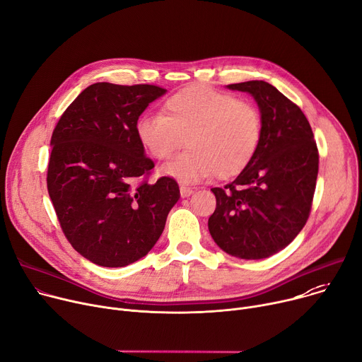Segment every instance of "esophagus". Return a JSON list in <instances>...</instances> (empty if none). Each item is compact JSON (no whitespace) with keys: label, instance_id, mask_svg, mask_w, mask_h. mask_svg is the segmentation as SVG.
<instances>
[{"label":"esophagus","instance_id":"esophagus-1","mask_svg":"<svg viewBox=\"0 0 362 362\" xmlns=\"http://www.w3.org/2000/svg\"><path fill=\"white\" fill-rule=\"evenodd\" d=\"M180 192H181V197L184 199V197H189L191 194L194 192V189H192V188H189V187L181 185V187H180Z\"/></svg>","mask_w":362,"mask_h":362}]
</instances>
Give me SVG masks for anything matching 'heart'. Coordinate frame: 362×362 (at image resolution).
<instances>
[{"instance_id":"1","label":"heart","mask_w":362,"mask_h":362,"mask_svg":"<svg viewBox=\"0 0 362 362\" xmlns=\"http://www.w3.org/2000/svg\"><path fill=\"white\" fill-rule=\"evenodd\" d=\"M134 132L153 159H168L185 141L187 152L160 166L162 177L194 184L240 174L252 160L262 134L259 111L233 95L196 86L163 103L162 113H145Z\"/></svg>"}]
</instances>
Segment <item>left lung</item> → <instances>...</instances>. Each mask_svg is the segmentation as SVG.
I'll list each match as a JSON object with an SVG mask.
<instances>
[{
	"mask_svg": "<svg viewBox=\"0 0 362 362\" xmlns=\"http://www.w3.org/2000/svg\"><path fill=\"white\" fill-rule=\"evenodd\" d=\"M259 107L262 134L246 168L225 188H211L209 230L220 249L242 259L280 252L304 228L312 209L319 153L303 111L265 81L228 86Z\"/></svg>",
	"mask_w": 362,
	"mask_h": 362,
	"instance_id": "obj_1",
	"label": "left lung"
}]
</instances>
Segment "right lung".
I'll return each instance as SVG.
<instances>
[{"label":"right lung","mask_w":362,"mask_h":362,"mask_svg":"<svg viewBox=\"0 0 362 362\" xmlns=\"http://www.w3.org/2000/svg\"><path fill=\"white\" fill-rule=\"evenodd\" d=\"M166 90L97 82L82 91L53 130L47 191L78 254L100 267L144 258L180 199L174 178L149 182L153 162L134 132L146 107Z\"/></svg>","instance_id":"1"}]
</instances>
